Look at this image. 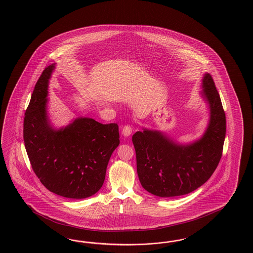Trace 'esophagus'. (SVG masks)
Returning <instances> with one entry per match:
<instances>
[{"instance_id": "34e87169", "label": "esophagus", "mask_w": 253, "mask_h": 253, "mask_svg": "<svg viewBox=\"0 0 253 253\" xmlns=\"http://www.w3.org/2000/svg\"><path fill=\"white\" fill-rule=\"evenodd\" d=\"M131 131H132V130H131V127H130V125H125L123 128V136H130V134H131Z\"/></svg>"}]
</instances>
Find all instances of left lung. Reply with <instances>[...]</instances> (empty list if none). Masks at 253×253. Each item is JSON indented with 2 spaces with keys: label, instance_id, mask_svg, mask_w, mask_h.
<instances>
[{
  "label": "left lung",
  "instance_id": "left-lung-1",
  "mask_svg": "<svg viewBox=\"0 0 253 253\" xmlns=\"http://www.w3.org/2000/svg\"><path fill=\"white\" fill-rule=\"evenodd\" d=\"M202 87L210 121L198 141L178 144L161 131L147 129L132 135L139 180L154 195L188 194L205 184L218 166L225 142V111L211 75L205 74Z\"/></svg>",
  "mask_w": 253,
  "mask_h": 253
}]
</instances>
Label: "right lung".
<instances>
[{
	"label": "right lung",
	"instance_id": "add662e5",
	"mask_svg": "<svg viewBox=\"0 0 253 253\" xmlns=\"http://www.w3.org/2000/svg\"><path fill=\"white\" fill-rule=\"evenodd\" d=\"M51 64L35 85L24 120V142L31 167L48 191L65 198L84 199L102 187L109 158L120 144L117 123L78 118L55 130L47 114Z\"/></svg>",
	"mask_w": 253,
	"mask_h": 253
}]
</instances>
